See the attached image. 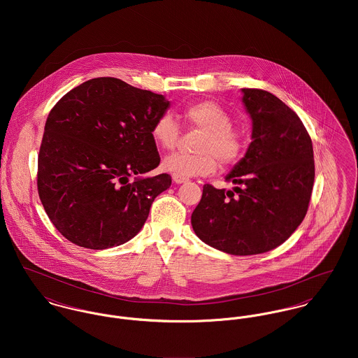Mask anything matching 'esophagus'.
I'll return each mask as SVG.
<instances>
[{
  "instance_id": "esophagus-1",
  "label": "esophagus",
  "mask_w": 358,
  "mask_h": 358,
  "mask_svg": "<svg viewBox=\"0 0 358 358\" xmlns=\"http://www.w3.org/2000/svg\"><path fill=\"white\" fill-rule=\"evenodd\" d=\"M172 179L176 185H182V183H186L189 179L187 178H183V176H178V175H172Z\"/></svg>"
}]
</instances>
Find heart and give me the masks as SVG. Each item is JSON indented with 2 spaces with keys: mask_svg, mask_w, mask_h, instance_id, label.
I'll return each instance as SVG.
<instances>
[{
  "mask_svg": "<svg viewBox=\"0 0 358 358\" xmlns=\"http://www.w3.org/2000/svg\"><path fill=\"white\" fill-rule=\"evenodd\" d=\"M182 117L187 125L203 131L197 149L200 153H173L164 158L162 169L178 176L209 175L217 164L236 162L244 150V135L231 125L230 113L217 102L200 101L186 106ZM180 129L173 117L161 114L152 128L154 143L162 150H172L179 141Z\"/></svg>",
  "mask_w": 358,
  "mask_h": 358,
  "instance_id": "obj_1",
  "label": "heart"
}]
</instances>
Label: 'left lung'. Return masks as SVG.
<instances>
[{"label": "left lung", "mask_w": 358, "mask_h": 358, "mask_svg": "<svg viewBox=\"0 0 358 358\" xmlns=\"http://www.w3.org/2000/svg\"><path fill=\"white\" fill-rule=\"evenodd\" d=\"M252 142L226 176L233 190L204 185L192 226L205 244L230 255L281 245L306 216L314 183L313 143L298 114L273 94L244 88Z\"/></svg>", "instance_id": "1"}]
</instances>
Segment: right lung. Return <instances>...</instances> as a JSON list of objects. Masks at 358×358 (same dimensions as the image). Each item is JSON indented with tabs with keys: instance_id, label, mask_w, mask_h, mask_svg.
<instances>
[{
	"instance_id": "obj_1",
	"label": "right lung",
	"mask_w": 358,
	"mask_h": 358,
	"mask_svg": "<svg viewBox=\"0 0 358 358\" xmlns=\"http://www.w3.org/2000/svg\"><path fill=\"white\" fill-rule=\"evenodd\" d=\"M169 102L118 78L99 77L67 92L47 118L37 187L53 226L69 241L106 250L134 238L154 199L171 186L152 138Z\"/></svg>"
}]
</instances>
